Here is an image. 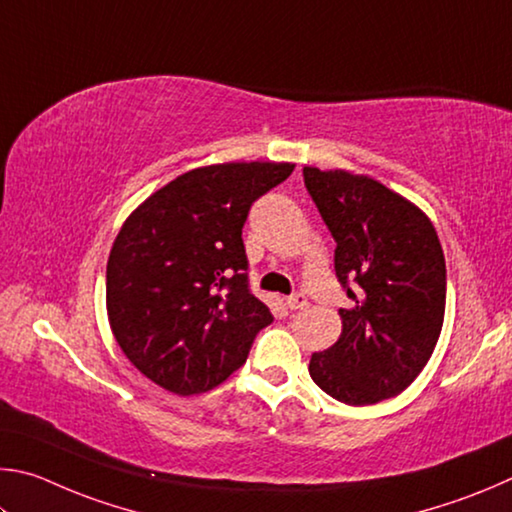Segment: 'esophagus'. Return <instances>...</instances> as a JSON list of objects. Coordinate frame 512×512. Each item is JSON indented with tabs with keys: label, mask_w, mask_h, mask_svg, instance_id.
<instances>
[{
	"label": "esophagus",
	"mask_w": 512,
	"mask_h": 512,
	"mask_svg": "<svg viewBox=\"0 0 512 512\" xmlns=\"http://www.w3.org/2000/svg\"><path fill=\"white\" fill-rule=\"evenodd\" d=\"M285 306H288L290 310H303V308H308V299L303 297V294H292V297L285 299Z\"/></svg>",
	"instance_id": "esophagus-1"
}]
</instances>
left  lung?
I'll list each match as a JSON object with an SVG mask.
<instances>
[{
	"label": "left lung",
	"mask_w": 512,
	"mask_h": 512,
	"mask_svg": "<svg viewBox=\"0 0 512 512\" xmlns=\"http://www.w3.org/2000/svg\"><path fill=\"white\" fill-rule=\"evenodd\" d=\"M337 242L335 272L351 308L342 335L310 357V378L353 407L398 396L432 357L445 319V256L432 220L369 175L303 166ZM358 285L351 291L347 281Z\"/></svg>",
	"instance_id": "8db88e82"
}]
</instances>
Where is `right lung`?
Returning <instances> with one entry per match:
<instances>
[{"label":"right lung","instance_id":"add662e5","mask_svg":"<svg viewBox=\"0 0 512 512\" xmlns=\"http://www.w3.org/2000/svg\"><path fill=\"white\" fill-rule=\"evenodd\" d=\"M292 170L288 161L193 168L125 218L107 261V319L125 357L161 389L218 387L272 324L249 292L242 224Z\"/></svg>","mask_w":512,"mask_h":512}]
</instances>
